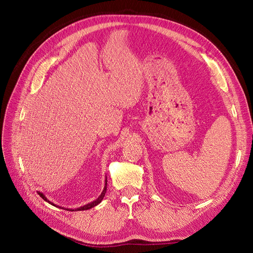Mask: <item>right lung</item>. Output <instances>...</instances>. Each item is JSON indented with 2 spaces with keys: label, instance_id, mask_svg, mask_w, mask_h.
I'll return each mask as SVG.
<instances>
[{
  "label": "right lung",
  "instance_id": "obj_1",
  "mask_svg": "<svg viewBox=\"0 0 253 253\" xmlns=\"http://www.w3.org/2000/svg\"><path fill=\"white\" fill-rule=\"evenodd\" d=\"M106 186H108V179L105 178V185H104V188H103V191L101 192V194L99 195V197L97 198V200H95L94 202H91V203H89V204H86V205H84V206H82V207H80V208H77V209H66V210H72V211H82V210H88V209H90V208H93V207H96L97 205H99L100 204L101 202H102V200H103V197H104V195H105V192H106ZM38 194H39L44 201H46L47 203H49V204H51L52 206H56L57 207V205H55V204H52L51 202H49L47 198H46V196H45L42 192H40V191H38ZM59 208H61V207L59 206ZM62 209H64L63 207H62Z\"/></svg>",
  "mask_w": 253,
  "mask_h": 253
}]
</instances>
